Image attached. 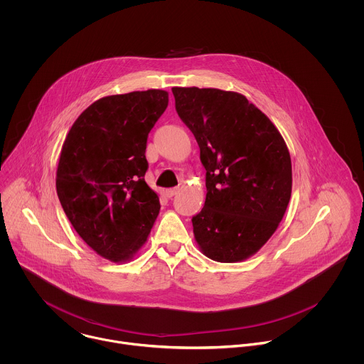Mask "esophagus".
I'll use <instances>...</instances> for the list:
<instances>
[{
    "label": "esophagus",
    "mask_w": 364,
    "mask_h": 364,
    "mask_svg": "<svg viewBox=\"0 0 364 364\" xmlns=\"http://www.w3.org/2000/svg\"><path fill=\"white\" fill-rule=\"evenodd\" d=\"M178 192H179V188H171V189H166V191H165V196H166V198H172V196H175Z\"/></svg>",
    "instance_id": "34e87169"
}]
</instances>
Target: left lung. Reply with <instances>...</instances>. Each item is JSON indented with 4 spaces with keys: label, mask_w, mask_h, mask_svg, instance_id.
Segmentation results:
<instances>
[{
    "label": "left lung",
    "mask_w": 364,
    "mask_h": 364,
    "mask_svg": "<svg viewBox=\"0 0 364 364\" xmlns=\"http://www.w3.org/2000/svg\"><path fill=\"white\" fill-rule=\"evenodd\" d=\"M172 94L206 168V202L192 218L195 240L210 259H247L273 235L290 202L287 146L269 117L238 92L173 87Z\"/></svg>",
    "instance_id": "8db88e82"
}]
</instances>
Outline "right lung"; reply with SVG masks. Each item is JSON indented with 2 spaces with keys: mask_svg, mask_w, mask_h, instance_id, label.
Returning <instances> with one entry per match:
<instances>
[{
  "mask_svg": "<svg viewBox=\"0 0 364 364\" xmlns=\"http://www.w3.org/2000/svg\"><path fill=\"white\" fill-rule=\"evenodd\" d=\"M168 106L162 90L110 95L71 126L55 189L78 235L105 259L124 262L143 247L159 213L146 183L147 137Z\"/></svg>",
  "mask_w": 364,
  "mask_h": 364,
  "instance_id": "obj_1",
  "label": "right lung"
}]
</instances>
